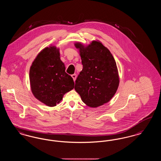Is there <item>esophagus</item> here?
<instances>
[{
    "label": "esophagus",
    "instance_id": "1",
    "mask_svg": "<svg viewBox=\"0 0 161 161\" xmlns=\"http://www.w3.org/2000/svg\"><path fill=\"white\" fill-rule=\"evenodd\" d=\"M71 76H72V77L73 78L74 81H75V80H76V78H77V75H76L75 74H72Z\"/></svg>",
    "mask_w": 161,
    "mask_h": 161
}]
</instances>
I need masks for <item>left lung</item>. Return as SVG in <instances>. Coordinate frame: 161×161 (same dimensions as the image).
<instances>
[{
  "label": "left lung",
  "instance_id": "left-lung-1",
  "mask_svg": "<svg viewBox=\"0 0 161 161\" xmlns=\"http://www.w3.org/2000/svg\"><path fill=\"white\" fill-rule=\"evenodd\" d=\"M83 66L75 81V90L87 106L96 108L107 103L119 85L116 61L109 50L99 41L84 45L75 42Z\"/></svg>",
  "mask_w": 161,
  "mask_h": 161
}]
</instances>
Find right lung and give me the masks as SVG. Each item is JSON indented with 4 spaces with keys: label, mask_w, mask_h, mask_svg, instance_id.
Segmentation results:
<instances>
[{
    "label": "right lung",
    "mask_w": 161,
    "mask_h": 161,
    "mask_svg": "<svg viewBox=\"0 0 161 161\" xmlns=\"http://www.w3.org/2000/svg\"><path fill=\"white\" fill-rule=\"evenodd\" d=\"M29 80L33 95L48 107H54L74 87L73 78L65 72L59 48L51 45L39 53L31 66Z\"/></svg>",
    "instance_id": "obj_1"
}]
</instances>
